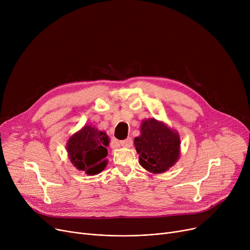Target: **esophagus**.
<instances>
[{"instance_id": "esophagus-1", "label": "esophagus", "mask_w": 250, "mask_h": 250, "mask_svg": "<svg viewBox=\"0 0 250 250\" xmlns=\"http://www.w3.org/2000/svg\"><path fill=\"white\" fill-rule=\"evenodd\" d=\"M120 145L123 147H132L133 140H132V138H127L125 140H123L120 142Z\"/></svg>"}]
</instances>
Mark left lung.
I'll list each match as a JSON object with an SVG mask.
<instances>
[{
	"instance_id": "left-lung-1",
	"label": "left lung",
	"mask_w": 250,
	"mask_h": 250,
	"mask_svg": "<svg viewBox=\"0 0 250 250\" xmlns=\"http://www.w3.org/2000/svg\"><path fill=\"white\" fill-rule=\"evenodd\" d=\"M134 143L140 164L150 172L162 173L179 158L178 134L154 118L143 122L141 136Z\"/></svg>"
}]
</instances>
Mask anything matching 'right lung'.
<instances>
[{"label": "right lung", "instance_id": "right-lung-1", "mask_svg": "<svg viewBox=\"0 0 250 250\" xmlns=\"http://www.w3.org/2000/svg\"><path fill=\"white\" fill-rule=\"evenodd\" d=\"M108 137L91 125H85L73 135L68 144V153L71 162L79 170L89 175L101 172L106 166Z\"/></svg>", "mask_w": 250, "mask_h": 250}]
</instances>
